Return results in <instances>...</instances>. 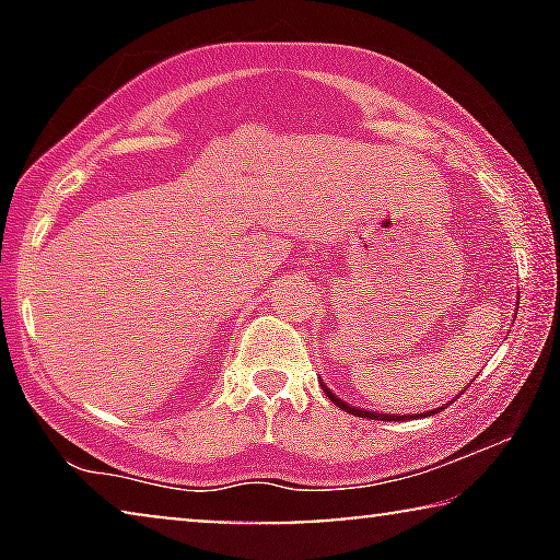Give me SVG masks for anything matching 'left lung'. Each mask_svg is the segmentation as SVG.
Masks as SVG:
<instances>
[{"label": "left lung", "mask_w": 560, "mask_h": 560, "mask_svg": "<svg viewBox=\"0 0 560 560\" xmlns=\"http://www.w3.org/2000/svg\"><path fill=\"white\" fill-rule=\"evenodd\" d=\"M324 387V393H326V397L328 400H331L334 405H339L341 410H347V412H354V416H359V418H370V420H397V416H377V412H370V410H359V408H354V405H347L343 400H339V397H336L331 389H328L326 385H320ZM433 412H439V410H433Z\"/></svg>", "instance_id": "1"}]
</instances>
